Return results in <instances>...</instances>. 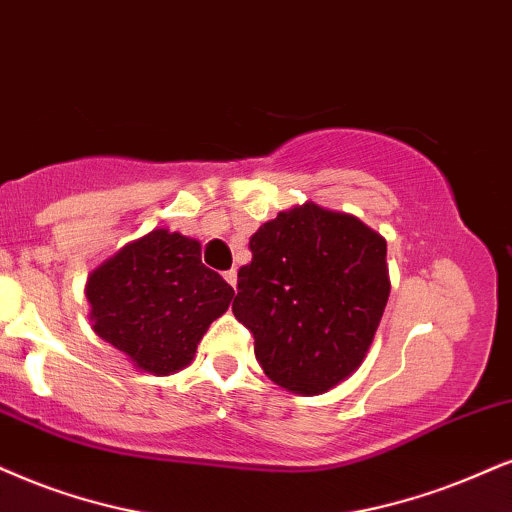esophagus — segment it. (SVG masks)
Here are the masks:
<instances>
[{"mask_svg":"<svg viewBox=\"0 0 512 512\" xmlns=\"http://www.w3.org/2000/svg\"><path fill=\"white\" fill-rule=\"evenodd\" d=\"M225 280L230 282L232 287H237V270H235V268H232V270H227V273H225Z\"/></svg>","mask_w":512,"mask_h":512,"instance_id":"obj_1","label":"esophagus"}]
</instances>
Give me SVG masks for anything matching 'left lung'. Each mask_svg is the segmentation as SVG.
<instances>
[{"label": "left lung", "instance_id": "obj_1", "mask_svg": "<svg viewBox=\"0 0 512 512\" xmlns=\"http://www.w3.org/2000/svg\"><path fill=\"white\" fill-rule=\"evenodd\" d=\"M232 313L254 334L268 380L318 396L361 368L389 299L387 239L351 213L313 201L249 239Z\"/></svg>", "mask_w": 512, "mask_h": 512}]
</instances>
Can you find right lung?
<instances>
[{
  "mask_svg": "<svg viewBox=\"0 0 512 512\" xmlns=\"http://www.w3.org/2000/svg\"><path fill=\"white\" fill-rule=\"evenodd\" d=\"M92 330L140 372L166 377L194 361L235 289L201 263L199 239L156 227L87 277Z\"/></svg>",
  "mask_w": 512,
  "mask_h": 512,
  "instance_id": "add662e5",
  "label": "right lung"
}]
</instances>
